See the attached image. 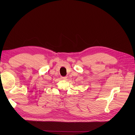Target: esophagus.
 <instances>
[{
  "mask_svg": "<svg viewBox=\"0 0 135 135\" xmlns=\"http://www.w3.org/2000/svg\"><path fill=\"white\" fill-rule=\"evenodd\" d=\"M61 80H66V79H67V77H61Z\"/></svg>",
  "mask_w": 135,
  "mask_h": 135,
  "instance_id": "obj_1",
  "label": "esophagus"
}]
</instances>
